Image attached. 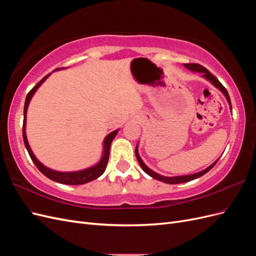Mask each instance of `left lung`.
I'll use <instances>...</instances> for the list:
<instances>
[{
    "mask_svg": "<svg viewBox=\"0 0 256 256\" xmlns=\"http://www.w3.org/2000/svg\"><path fill=\"white\" fill-rule=\"evenodd\" d=\"M184 66L186 68H188L189 70H191V72H200V74H202V76H203V78H205L206 80H208L209 82H210L212 85H214V86H216V88H219V90L223 92V95L226 96V100H228V104H230V110H232L230 99V96H228V90H226V88L223 86V85L219 82V80L216 79L214 74H212L210 72H209L207 70V69H206L205 67H203L202 65H200V64H194V63H193V64H184ZM136 159H138V164H140V166H141L142 170H143V171H144L146 174H148L150 177L154 178V180H160V182H162L171 184H182V182H190V180H196V178H198V177H200V176H203V175H204V174H206L208 171H210V170L214 166V164H216V162H218V160H219V159H218L216 161H214L212 166H209L208 168H206L205 170H203V171L198 172V173H194V174L184 175V176H173V177H168V176H162V175H160V174H158V173H156V172H154L152 170H150V168H147V166H146V164H144L143 160L141 159V157L138 156V145H136Z\"/></svg>",
    "mask_w": 256,
    "mask_h": 256,
    "instance_id": "obj_1",
    "label": "left lung"
}]
</instances>
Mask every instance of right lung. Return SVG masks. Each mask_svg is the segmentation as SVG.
Here are the masks:
<instances>
[{
  "mask_svg": "<svg viewBox=\"0 0 256 256\" xmlns=\"http://www.w3.org/2000/svg\"><path fill=\"white\" fill-rule=\"evenodd\" d=\"M58 69H60V68H58V69H56V70H58ZM62 69H63V68H62ZM49 76H50V74L46 76L44 78H42L40 82H38L35 85V86L32 90L28 92V94L26 95V102H24V110H23V114H24V120H23V128H22L23 129V131H22L23 142H24V145L26 147L30 157V159L33 160V162L35 164V166H37V168L40 170V171L44 176H47L49 180H51L53 182H60V184H83L90 182L96 180V178H98L99 176H102L104 174V170L106 168V164H108V160H109L111 143L113 141V138H115V136L118 134V130L112 131L111 134H109L104 138L102 157V159H100L98 164H95V166H92L88 168L81 170V171H76V172H58V171H56V170H52V168L44 166L40 161H38V159L35 157V154H33L32 150H30V147L28 142V138H26V111H28V106L30 99H32V97L35 94V92L37 90V88L40 86V85L46 81V79H47Z\"/></svg>",
  "mask_w": 256,
  "mask_h": 256,
  "instance_id": "add662e5",
  "label": "right lung"
}]
</instances>
